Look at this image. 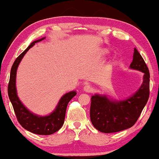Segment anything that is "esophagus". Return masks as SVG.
<instances>
[{"mask_svg":"<svg viewBox=\"0 0 159 159\" xmlns=\"http://www.w3.org/2000/svg\"><path fill=\"white\" fill-rule=\"evenodd\" d=\"M84 90L87 93H90V91L92 90V87H91L90 85H85L84 87Z\"/></svg>","mask_w":159,"mask_h":159,"instance_id":"1","label":"esophagus"}]
</instances>
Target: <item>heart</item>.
<instances>
[{
    "instance_id": "b5f03b06",
    "label": "heart",
    "mask_w": 159,
    "mask_h": 159,
    "mask_svg": "<svg viewBox=\"0 0 159 159\" xmlns=\"http://www.w3.org/2000/svg\"><path fill=\"white\" fill-rule=\"evenodd\" d=\"M106 53H107V51H104V54H106Z\"/></svg>"
}]
</instances>
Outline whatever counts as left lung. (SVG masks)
Listing matches in <instances>:
<instances>
[{
  "label": "left lung",
  "instance_id": "1",
  "mask_svg": "<svg viewBox=\"0 0 159 159\" xmlns=\"http://www.w3.org/2000/svg\"><path fill=\"white\" fill-rule=\"evenodd\" d=\"M130 67L144 73L141 87L132 97L120 102L111 101L106 96L98 95L91 97L90 120L99 132L114 133L133 126L148 101L150 78L149 69L136 48Z\"/></svg>",
  "mask_w": 159,
  "mask_h": 159
}]
</instances>
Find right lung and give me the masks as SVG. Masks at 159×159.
I'll return each mask as SVG.
<instances>
[{"label": "right lung", "mask_w": 159, "mask_h": 159, "mask_svg": "<svg viewBox=\"0 0 159 159\" xmlns=\"http://www.w3.org/2000/svg\"><path fill=\"white\" fill-rule=\"evenodd\" d=\"M45 38H42L41 39L33 42L31 44L16 58L11 68L10 81L8 84V96L13 107L14 112L16 114L18 122L24 129L34 134L49 135L57 132L63 125L67 105H68L69 102L75 96L76 93L75 91H72L65 94L60 100L55 111L49 116H38L30 113L22 105V103L18 98L16 88V70H17L19 63L21 62L24 55L33 45L36 43L42 41Z\"/></svg>", "instance_id": "1"}]
</instances>
